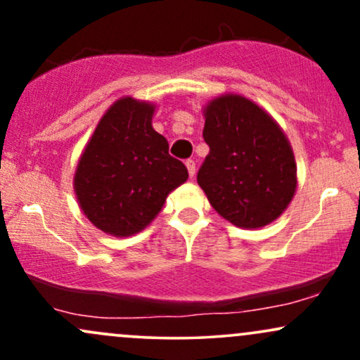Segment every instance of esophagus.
<instances>
[{"instance_id": "34e87169", "label": "esophagus", "mask_w": 360, "mask_h": 360, "mask_svg": "<svg viewBox=\"0 0 360 360\" xmlns=\"http://www.w3.org/2000/svg\"><path fill=\"white\" fill-rule=\"evenodd\" d=\"M186 167H188V172H189V176H194L196 174V162H194L193 159H188L186 160Z\"/></svg>"}]
</instances>
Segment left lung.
Returning <instances> with one entry per match:
<instances>
[{"instance_id": "8db88e82", "label": "left lung", "mask_w": 360, "mask_h": 360, "mask_svg": "<svg viewBox=\"0 0 360 360\" xmlns=\"http://www.w3.org/2000/svg\"><path fill=\"white\" fill-rule=\"evenodd\" d=\"M205 157L198 184L223 218L259 229L286 210L296 191V164L286 135L255 103L238 94L205 110Z\"/></svg>"}]
</instances>
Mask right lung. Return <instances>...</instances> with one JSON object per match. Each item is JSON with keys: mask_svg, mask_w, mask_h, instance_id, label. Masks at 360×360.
I'll use <instances>...</instances> for the list:
<instances>
[{"mask_svg": "<svg viewBox=\"0 0 360 360\" xmlns=\"http://www.w3.org/2000/svg\"><path fill=\"white\" fill-rule=\"evenodd\" d=\"M152 115L148 103L118 100L77 164V201L89 221L110 235L127 237L146 229L167 194L188 179V169L152 128Z\"/></svg>", "mask_w": 360, "mask_h": 360, "instance_id": "add662e5", "label": "right lung"}]
</instances>
